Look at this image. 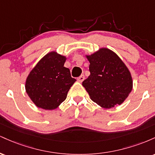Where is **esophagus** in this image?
<instances>
[{
	"mask_svg": "<svg viewBox=\"0 0 155 155\" xmlns=\"http://www.w3.org/2000/svg\"><path fill=\"white\" fill-rule=\"evenodd\" d=\"M77 80H78V81H79V82H82L84 80V76L81 75L79 78H78Z\"/></svg>",
	"mask_w": 155,
	"mask_h": 155,
	"instance_id": "esophagus-1",
	"label": "esophagus"
}]
</instances>
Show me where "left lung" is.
I'll use <instances>...</instances> for the list:
<instances>
[{
  "mask_svg": "<svg viewBox=\"0 0 155 155\" xmlns=\"http://www.w3.org/2000/svg\"><path fill=\"white\" fill-rule=\"evenodd\" d=\"M90 75L82 82L92 101L104 108L121 105L133 89L130 72L119 56L107 48L90 55Z\"/></svg>",
  "mask_w": 155,
  "mask_h": 155,
  "instance_id": "8db88e82",
  "label": "left lung"
}]
</instances>
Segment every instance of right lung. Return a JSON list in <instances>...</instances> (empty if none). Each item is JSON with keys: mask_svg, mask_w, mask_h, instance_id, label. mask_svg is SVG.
<instances>
[{"mask_svg": "<svg viewBox=\"0 0 155 155\" xmlns=\"http://www.w3.org/2000/svg\"><path fill=\"white\" fill-rule=\"evenodd\" d=\"M66 58L53 51L43 57L28 74L27 94L37 107L55 109L66 99L68 92L76 81L68 68Z\"/></svg>", "mask_w": 155, "mask_h": 155, "instance_id": "1", "label": "right lung"}]
</instances>
